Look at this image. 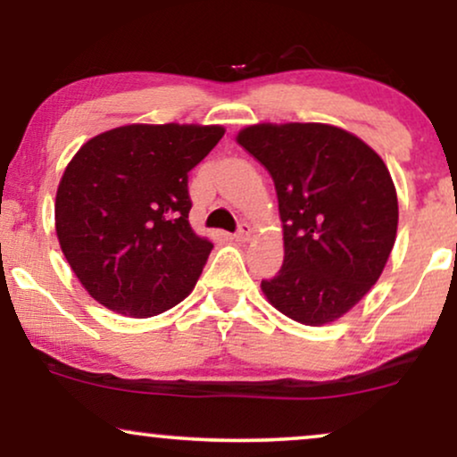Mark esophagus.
Wrapping results in <instances>:
<instances>
[{"label": "esophagus", "mask_w": 457, "mask_h": 457, "mask_svg": "<svg viewBox=\"0 0 457 457\" xmlns=\"http://www.w3.org/2000/svg\"><path fill=\"white\" fill-rule=\"evenodd\" d=\"M252 233H253L252 227H249L247 222H241V224H239V230H237V233H235V241L245 243V241L252 239Z\"/></svg>", "instance_id": "34e87169"}]
</instances>
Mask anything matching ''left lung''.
I'll return each mask as SVG.
<instances>
[{
	"label": "left lung",
	"instance_id": "left-lung-1",
	"mask_svg": "<svg viewBox=\"0 0 457 457\" xmlns=\"http://www.w3.org/2000/svg\"><path fill=\"white\" fill-rule=\"evenodd\" d=\"M237 143L270 172L285 260L262 291L280 314L322 327L377 283L397 235L389 168L360 137L322 122H260Z\"/></svg>",
	"mask_w": 457,
	"mask_h": 457
}]
</instances>
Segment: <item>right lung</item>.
I'll return each mask as SVG.
<instances>
[{
  "label": "right lung",
  "instance_id": "add662e5",
  "mask_svg": "<svg viewBox=\"0 0 457 457\" xmlns=\"http://www.w3.org/2000/svg\"><path fill=\"white\" fill-rule=\"evenodd\" d=\"M222 135L220 124H127L68 162L55 235L96 302L149 318L193 291L214 245L191 228L187 180Z\"/></svg>",
  "mask_w": 457,
  "mask_h": 457
}]
</instances>
